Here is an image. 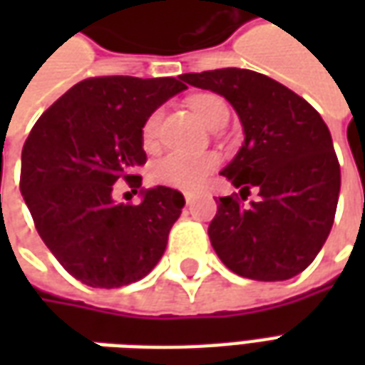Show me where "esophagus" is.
Returning a JSON list of instances; mask_svg holds the SVG:
<instances>
[{"mask_svg":"<svg viewBox=\"0 0 365 365\" xmlns=\"http://www.w3.org/2000/svg\"><path fill=\"white\" fill-rule=\"evenodd\" d=\"M183 197H185V203H187V205H191V203L197 199V193H195V191H185V193H183Z\"/></svg>","mask_w":365,"mask_h":365,"instance_id":"34e87169","label":"esophagus"}]
</instances>
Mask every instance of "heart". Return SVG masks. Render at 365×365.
<instances>
[{"instance_id":"heart-1","label":"heart","mask_w":365,"mask_h":365,"mask_svg":"<svg viewBox=\"0 0 365 365\" xmlns=\"http://www.w3.org/2000/svg\"><path fill=\"white\" fill-rule=\"evenodd\" d=\"M191 109L207 128H211L217 120L229 115L227 103L215 96H197L191 99ZM162 111H154L146 119L143 127V140L150 148L156 144L160 130ZM217 168L215 154H191V152H170L166 156L154 162L152 166V180L160 185L178 187V190H195L205 182L207 175Z\"/></svg>"}]
</instances>
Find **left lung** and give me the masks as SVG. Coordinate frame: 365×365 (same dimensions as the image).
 <instances>
[{"mask_svg": "<svg viewBox=\"0 0 365 365\" xmlns=\"http://www.w3.org/2000/svg\"><path fill=\"white\" fill-rule=\"evenodd\" d=\"M193 88L225 97L237 111L245 140L221 170L245 199L219 197L209 238L222 264L258 282L301 274L321 252L340 193L332 136L319 113L283 83L252 70L221 68L180 76Z\"/></svg>", "mask_w": 365, "mask_h": 365, "instance_id": "obj_1", "label": "left lung"}]
</instances>
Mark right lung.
<instances>
[{"mask_svg":"<svg viewBox=\"0 0 365 365\" xmlns=\"http://www.w3.org/2000/svg\"><path fill=\"white\" fill-rule=\"evenodd\" d=\"M182 78L105 76L76 83L36 120L21 154V195L56 260L90 287H120L148 275L166 250L185 199L178 190H144L143 127ZM125 179L138 206L112 199Z\"/></svg>","mask_w":365,"mask_h":365,"instance_id":"1","label":"right lung"}]
</instances>
